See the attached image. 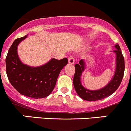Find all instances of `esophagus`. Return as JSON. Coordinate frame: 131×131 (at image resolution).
Here are the masks:
<instances>
[{
  "label": "esophagus",
  "instance_id": "34e87169",
  "mask_svg": "<svg viewBox=\"0 0 131 131\" xmlns=\"http://www.w3.org/2000/svg\"><path fill=\"white\" fill-rule=\"evenodd\" d=\"M68 62L70 64H74V58L73 55H71L69 56Z\"/></svg>",
  "mask_w": 131,
  "mask_h": 131
}]
</instances>
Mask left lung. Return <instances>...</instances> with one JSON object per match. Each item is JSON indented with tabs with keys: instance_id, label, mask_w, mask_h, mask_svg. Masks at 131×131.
I'll return each instance as SVG.
<instances>
[{
	"instance_id": "1",
	"label": "left lung",
	"mask_w": 131,
	"mask_h": 131,
	"mask_svg": "<svg viewBox=\"0 0 131 131\" xmlns=\"http://www.w3.org/2000/svg\"><path fill=\"white\" fill-rule=\"evenodd\" d=\"M116 50L114 52L116 54V68L113 78L111 81L103 89L98 90H89L85 89L81 84L80 77L85 69V62L83 60H81L79 64H76L75 67V73L74 75L73 84L74 89L79 96L83 99L89 101L101 100L111 95L115 92L120 86L122 78L124 77L125 70L124 58L122 53L121 50L118 45H115Z\"/></svg>"
}]
</instances>
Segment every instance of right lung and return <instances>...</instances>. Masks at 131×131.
I'll list each match as a JSON object with an SVG mask.
<instances>
[{"label": "right lung", "mask_w": 131, "mask_h": 131, "mask_svg": "<svg viewBox=\"0 0 131 131\" xmlns=\"http://www.w3.org/2000/svg\"><path fill=\"white\" fill-rule=\"evenodd\" d=\"M27 36L16 39L9 50L6 59L7 78L22 95L34 99L46 97L53 90L58 76L68 60L52 59L45 65L37 67L23 64L18 56L17 46Z\"/></svg>", "instance_id": "1"}]
</instances>
